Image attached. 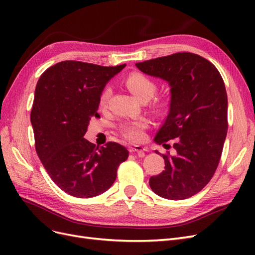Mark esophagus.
Masks as SVG:
<instances>
[{"instance_id": "obj_1", "label": "esophagus", "mask_w": 255, "mask_h": 255, "mask_svg": "<svg viewBox=\"0 0 255 255\" xmlns=\"http://www.w3.org/2000/svg\"><path fill=\"white\" fill-rule=\"evenodd\" d=\"M144 151H145V148H143L142 145H139V144H134L129 148V152L130 153H137L138 155L139 156H142L144 154Z\"/></svg>"}]
</instances>
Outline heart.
<instances>
[{"mask_svg": "<svg viewBox=\"0 0 255 255\" xmlns=\"http://www.w3.org/2000/svg\"><path fill=\"white\" fill-rule=\"evenodd\" d=\"M127 87L130 90V92L140 101L143 100H149L156 90L155 83H154L148 76H145L139 72H133L127 76L126 79ZM112 90L110 86H105L101 91L99 97V105L101 109H104L109 102ZM167 106V102L165 100H159L154 105V107L159 112L164 111ZM149 127V121L140 118L137 120H127L121 122L118 126L119 132L130 140H141L144 137V130Z\"/></svg>", "mask_w": 255, "mask_h": 255, "instance_id": "heart-1", "label": "heart"}]
</instances>
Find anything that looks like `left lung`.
Returning a JSON list of instances; mask_svg holds the SVG:
<instances>
[{
	"label": "left lung",
	"mask_w": 255,
	"mask_h": 255,
	"mask_svg": "<svg viewBox=\"0 0 255 255\" xmlns=\"http://www.w3.org/2000/svg\"><path fill=\"white\" fill-rule=\"evenodd\" d=\"M136 67L170 85L169 113L154 141L166 148L173 140L174 151L172 155L161 154L165 170L150 177V187L165 199L190 198L211 181L221 157L228 132L225 82L211 61L189 52L145 60Z\"/></svg>",
	"instance_id": "1"
}]
</instances>
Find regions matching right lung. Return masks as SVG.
<instances>
[{"label": "right lung", "instance_id": "right-lung-1", "mask_svg": "<svg viewBox=\"0 0 255 255\" xmlns=\"http://www.w3.org/2000/svg\"><path fill=\"white\" fill-rule=\"evenodd\" d=\"M125 67L66 60L48 68L38 80L30 112L36 152L53 182L68 195L103 194L128 157L126 146L117 142L99 146L84 138L90 119L100 117V94Z\"/></svg>", "mask_w": 255, "mask_h": 255}]
</instances>
